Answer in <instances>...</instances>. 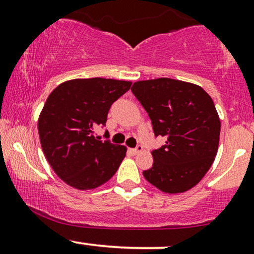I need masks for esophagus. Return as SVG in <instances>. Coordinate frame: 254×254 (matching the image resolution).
Wrapping results in <instances>:
<instances>
[{
  "instance_id": "obj_1",
  "label": "esophagus",
  "mask_w": 254,
  "mask_h": 254,
  "mask_svg": "<svg viewBox=\"0 0 254 254\" xmlns=\"http://www.w3.org/2000/svg\"><path fill=\"white\" fill-rule=\"evenodd\" d=\"M142 150H143V147H142V145H137V147H136V148H133V149H130L131 153L135 154V155H136V154L141 153Z\"/></svg>"
}]
</instances>
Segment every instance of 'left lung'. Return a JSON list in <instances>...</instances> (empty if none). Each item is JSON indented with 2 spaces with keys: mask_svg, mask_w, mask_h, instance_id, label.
<instances>
[{
  "mask_svg": "<svg viewBox=\"0 0 254 254\" xmlns=\"http://www.w3.org/2000/svg\"><path fill=\"white\" fill-rule=\"evenodd\" d=\"M133 95L149 116L155 136L166 144L151 151L145 179L165 193L196 186L211 167L220 142L221 122L210 95L197 84L173 78L137 81Z\"/></svg>",
  "mask_w": 254,
  "mask_h": 254,
  "instance_id": "8db88e82",
  "label": "left lung"
}]
</instances>
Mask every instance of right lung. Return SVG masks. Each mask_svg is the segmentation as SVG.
I'll use <instances>...</instances> for the list:
<instances>
[{
	"label": "right lung",
	"instance_id": "obj_1",
	"mask_svg": "<svg viewBox=\"0 0 254 254\" xmlns=\"http://www.w3.org/2000/svg\"><path fill=\"white\" fill-rule=\"evenodd\" d=\"M130 81L75 78L56 87L39 119L40 144L52 170L77 190H93L115 176L127 147L99 141L94 129L105 125L111 105L127 93Z\"/></svg>",
	"mask_w": 254,
	"mask_h": 254
}]
</instances>
